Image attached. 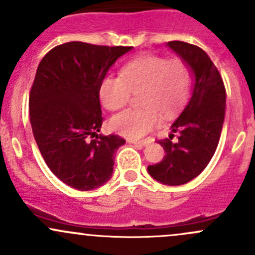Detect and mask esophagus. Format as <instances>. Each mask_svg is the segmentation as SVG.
<instances>
[{
	"mask_svg": "<svg viewBox=\"0 0 255 255\" xmlns=\"http://www.w3.org/2000/svg\"><path fill=\"white\" fill-rule=\"evenodd\" d=\"M128 142H131V143H133L135 144V146H137V147H144V146H147V144H148V142H149V139H141V141H135V139H128Z\"/></svg>",
	"mask_w": 255,
	"mask_h": 255,
	"instance_id": "obj_1",
	"label": "esophagus"
}]
</instances>
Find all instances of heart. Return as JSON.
Returning a JSON list of instances; mask_svg holds the SVG:
<instances>
[{
	"instance_id": "1",
	"label": "heart",
	"mask_w": 255,
	"mask_h": 255,
	"mask_svg": "<svg viewBox=\"0 0 255 255\" xmlns=\"http://www.w3.org/2000/svg\"><path fill=\"white\" fill-rule=\"evenodd\" d=\"M191 85L187 63L175 57L142 54L128 62L120 76H106L100 87L101 102L114 112L138 94L141 108H131L112 118L111 128L128 138H138L158 127L159 113L171 116L185 101Z\"/></svg>"
}]
</instances>
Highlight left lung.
I'll return each mask as SVG.
<instances>
[{
	"mask_svg": "<svg viewBox=\"0 0 255 255\" xmlns=\"http://www.w3.org/2000/svg\"><path fill=\"white\" fill-rule=\"evenodd\" d=\"M168 46L190 65L194 84L187 105L172 123V133L159 139L165 157L147 169L157 181L179 186L198 176L214 155L225 118L226 92L218 68L201 47L182 41H170ZM174 133L177 141H172Z\"/></svg>",
	"mask_w": 255,
	"mask_h": 255,
	"instance_id": "obj_1",
	"label": "left lung"
}]
</instances>
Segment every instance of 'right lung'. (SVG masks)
Returning <instances> with one entry per match:
<instances>
[{"label":"right lung","mask_w":255,"mask_h":255,"mask_svg":"<svg viewBox=\"0 0 255 255\" xmlns=\"http://www.w3.org/2000/svg\"><path fill=\"white\" fill-rule=\"evenodd\" d=\"M131 48L72 41L52 48L37 67L29 97L32 133L50 170L75 190H95L113 174L114 153L125 139L98 135L100 87Z\"/></svg>","instance_id":"add662e5"}]
</instances>
